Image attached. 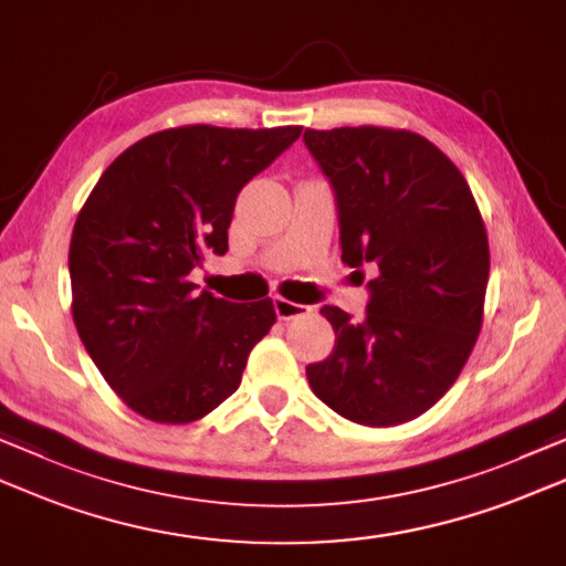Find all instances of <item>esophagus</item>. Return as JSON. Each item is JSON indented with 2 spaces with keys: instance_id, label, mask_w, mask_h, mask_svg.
<instances>
[{
  "instance_id": "esophagus-1",
  "label": "esophagus",
  "mask_w": 566,
  "mask_h": 566,
  "mask_svg": "<svg viewBox=\"0 0 566 566\" xmlns=\"http://www.w3.org/2000/svg\"><path fill=\"white\" fill-rule=\"evenodd\" d=\"M272 302H274V312H276V316H280L282 321H292V318L306 316L308 312H312V306L290 302V298H284V296H274Z\"/></svg>"
}]
</instances>
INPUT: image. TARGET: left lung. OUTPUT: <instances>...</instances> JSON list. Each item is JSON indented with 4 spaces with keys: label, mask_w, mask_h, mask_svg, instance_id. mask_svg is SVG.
<instances>
[{
    "label": "left lung",
    "mask_w": 566,
    "mask_h": 566,
    "mask_svg": "<svg viewBox=\"0 0 566 566\" xmlns=\"http://www.w3.org/2000/svg\"><path fill=\"white\" fill-rule=\"evenodd\" d=\"M336 193L340 260L375 264L363 321L324 306L331 356L306 368L334 412L365 427L424 415L467 365L483 326L489 235L471 188L444 151L390 127L306 129Z\"/></svg>",
    "instance_id": "left-lung-1"
}]
</instances>
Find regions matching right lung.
<instances>
[{
	"label": "right lung",
	"instance_id": "obj_1",
	"mask_svg": "<svg viewBox=\"0 0 566 566\" xmlns=\"http://www.w3.org/2000/svg\"><path fill=\"white\" fill-rule=\"evenodd\" d=\"M302 127L186 125L139 139L107 166L77 213L69 268L73 321L129 409L188 424L238 390L276 321L272 298L232 304L188 280L228 252L235 198Z\"/></svg>",
	"mask_w": 566,
	"mask_h": 566
}]
</instances>
